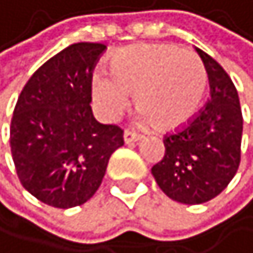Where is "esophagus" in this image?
Segmentation results:
<instances>
[{
	"instance_id": "esophagus-1",
	"label": "esophagus",
	"mask_w": 253,
	"mask_h": 253,
	"mask_svg": "<svg viewBox=\"0 0 253 253\" xmlns=\"http://www.w3.org/2000/svg\"><path fill=\"white\" fill-rule=\"evenodd\" d=\"M139 140H140V135H139V134H135V132H132V130H126V132H124V142L127 143V145H130V143L139 142Z\"/></svg>"
}]
</instances>
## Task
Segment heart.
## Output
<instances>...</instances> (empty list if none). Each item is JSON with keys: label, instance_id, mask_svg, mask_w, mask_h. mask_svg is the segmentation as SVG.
Segmentation results:
<instances>
[{"label": "heart", "instance_id": "heart-1", "mask_svg": "<svg viewBox=\"0 0 253 253\" xmlns=\"http://www.w3.org/2000/svg\"><path fill=\"white\" fill-rule=\"evenodd\" d=\"M93 98L106 118H118L135 93L140 121L172 132L192 121L207 90V71L190 49L135 45L110 61V76L96 74Z\"/></svg>", "mask_w": 253, "mask_h": 253}]
</instances>
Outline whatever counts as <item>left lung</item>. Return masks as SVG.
<instances>
[{"instance_id": "1", "label": "left lung", "mask_w": 253, "mask_h": 253, "mask_svg": "<svg viewBox=\"0 0 253 253\" xmlns=\"http://www.w3.org/2000/svg\"><path fill=\"white\" fill-rule=\"evenodd\" d=\"M210 82V100L186 127L165 137V157L152 168L169 199L199 205L215 199L241 163L242 111L239 95L226 71L195 48Z\"/></svg>"}]
</instances>
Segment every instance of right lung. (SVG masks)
I'll return each mask as SVG.
<instances>
[{
  "instance_id": "obj_1",
  "label": "right lung",
  "mask_w": 253,
  "mask_h": 253,
  "mask_svg": "<svg viewBox=\"0 0 253 253\" xmlns=\"http://www.w3.org/2000/svg\"><path fill=\"white\" fill-rule=\"evenodd\" d=\"M106 49L74 43L48 59L19 95L11 153L25 190L54 208L84 205L98 190L123 129L92 113V71Z\"/></svg>"
}]
</instances>
